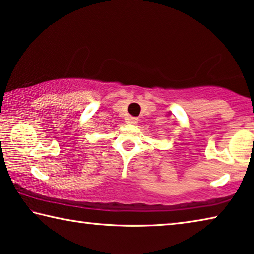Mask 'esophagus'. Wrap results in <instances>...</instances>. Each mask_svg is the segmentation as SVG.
<instances>
[{
    "instance_id": "esophagus-1",
    "label": "esophagus",
    "mask_w": 254,
    "mask_h": 254,
    "mask_svg": "<svg viewBox=\"0 0 254 254\" xmlns=\"http://www.w3.org/2000/svg\"><path fill=\"white\" fill-rule=\"evenodd\" d=\"M128 123L137 124V123H138V118H136V117H128Z\"/></svg>"
}]
</instances>
